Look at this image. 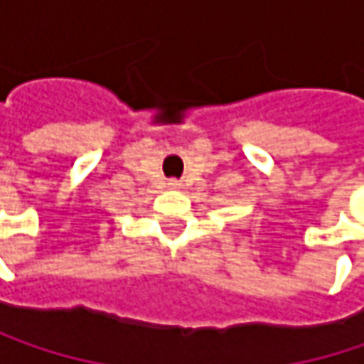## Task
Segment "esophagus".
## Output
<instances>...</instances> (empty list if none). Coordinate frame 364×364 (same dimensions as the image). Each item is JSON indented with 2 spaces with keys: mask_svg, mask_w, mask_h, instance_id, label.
I'll use <instances>...</instances> for the list:
<instances>
[{
  "mask_svg": "<svg viewBox=\"0 0 364 364\" xmlns=\"http://www.w3.org/2000/svg\"><path fill=\"white\" fill-rule=\"evenodd\" d=\"M168 187H171V189H179V187H181V183L173 179V181H168Z\"/></svg>",
  "mask_w": 364,
  "mask_h": 364,
  "instance_id": "esophagus-1",
  "label": "esophagus"
}]
</instances>
